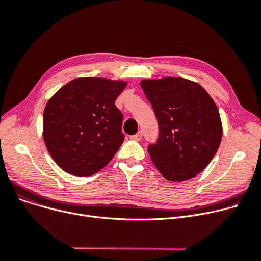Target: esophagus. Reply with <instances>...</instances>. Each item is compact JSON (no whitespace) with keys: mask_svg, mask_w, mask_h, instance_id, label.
<instances>
[{"mask_svg":"<svg viewBox=\"0 0 261 261\" xmlns=\"http://www.w3.org/2000/svg\"><path fill=\"white\" fill-rule=\"evenodd\" d=\"M142 138H143V133H142L141 131L138 132L136 134H134V135L132 136V139H133L134 141H141Z\"/></svg>","mask_w":261,"mask_h":261,"instance_id":"obj_1","label":"esophagus"}]
</instances>
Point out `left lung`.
<instances>
[{
  "label": "left lung",
  "instance_id": "1",
  "mask_svg": "<svg viewBox=\"0 0 261 261\" xmlns=\"http://www.w3.org/2000/svg\"><path fill=\"white\" fill-rule=\"evenodd\" d=\"M141 87L159 123V139L148 152L165 179H193L208 165L222 138L218 108L197 82L167 77Z\"/></svg>",
  "mask_w": 261,
  "mask_h": 261
}]
</instances>
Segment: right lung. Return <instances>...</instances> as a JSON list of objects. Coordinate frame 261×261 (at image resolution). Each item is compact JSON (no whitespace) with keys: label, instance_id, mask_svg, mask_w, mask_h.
<instances>
[{"label":"right lung","instance_id":"obj_1","mask_svg":"<svg viewBox=\"0 0 261 261\" xmlns=\"http://www.w3.org/2000/svg\"><path fill=\"white\" fill-rule=\"evenodd\" d=\"M125 81L77 78L46 103L43 138L49 154L64 171L90 176L112 160L125 135L115 106Z\"/></svg>","mask_w":261,"mask_h":261}]
</instances>
